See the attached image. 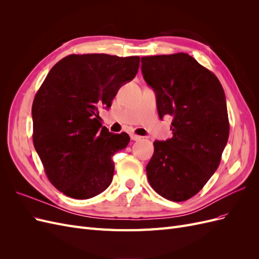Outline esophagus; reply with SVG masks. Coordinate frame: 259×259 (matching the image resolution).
<instances>
[{
    "label": "esophagus",
    "instance_id": "esophagus-1",
    "mask_svg": "<svg viewBox=\"0 0 259 259\" xmlns=\"http://www.w3.org/2000/svg\"><path fill=\"white\" fill-rule=\"evenodd\" d=\"M142 136H138L136 134H131V139L134 140V142H138V140H142Z\"/></svg>",
    "mask_w": 259,
    "mask_h": 259
}]
</instances>
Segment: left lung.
Here are the masks:
<instances>
[{
	"instance_id": "8db88e82",
	"label": "left lung",
	"mask_w": 259,
	"mask_h": 259,
	"mask_svg": "<svg viewBox=\"0 0 259 259\" xmlns=\"http://www.w3.org/2000/svg\"><path fill=\"white\" fill-rule=\"evenodd\" d=\"M142 72L155 93L160 119L173 116V137L153 143L148 180L161 197L186 201L215 173L228 142L224 89L213 72L185 53L143 57Z\"/></svg>"
}]
</instances>
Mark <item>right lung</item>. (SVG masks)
I'll return each instance as SVG.
<instances>
[{
  "label": "right lung",
  "instance_id": "1",
  "mask_svg": "<svg viewBox=\"0 0 259 259\" xmlns=\"http://www.w3.org/2000/svg\"><path fill=\"white\" fill-rule=\"evenodd\" d=\"M138 56L69 55L55 65L32 105L33 144L55 188L90 199L110 186L112 156L130 143L126 133L101 127L99 108L111 107L122 85L134 79Z\"/></svg>",
  "mask_w": 259,
  "mask_h": 259
}]
</instances>
